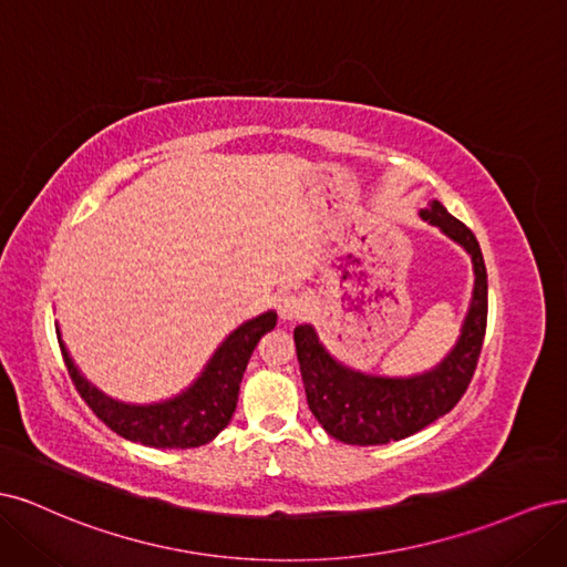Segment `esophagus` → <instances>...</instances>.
<instances>
[{
    "instance_id": "obj_1",
    "label": "esophagus",
    "mask_w": 567,
    "mask_h": 567,
    "mask_svg": "<svg viewBox=\"0 0 567 567\" xmlns=\"http://www.w3.org/2000/svg\"><path fill=\"white\" fill-rule=\"evenodd\" d=\"M277 310L284 321H293L302 317L305 302L298 293H293V290H284V293L277 298Z\"/></svg>"
}]
</instances>
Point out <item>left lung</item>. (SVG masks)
<instances>
[{
  "mask_svg": "<svg viewBox=\"0 0 567 567\" xmlns=\"http://www.w3.org/2000/svg\"><path fill=\"white\" fill-rule=\"evenodd\" d=\"M419 217L437 227L471 255L473 296L454 348L440 362L414 375H379L357 371L326 350L312 323L293 331L302 383L315 419L331 437L371 447L423 431L447 414L466 392L483 350L487 326V269L473 231L440 200L427 203Z\"/></svg>",
  "mask_w": 567,
  "mask_h": 567,
  "instance_id": "1",
  "label": "left lung"
}]
</instances>
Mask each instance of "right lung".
Returning a JSON list of instances; mask_svg holds the SVG:
<instances>
[{"mask_svg": "<svg viewBox=\"0 0 567 567\" xmlns=\"http://www.w3.org/2000/svg\"><path fill=\"white\" fill-rule=\"evenodd\" d=\"M274 326H277V312L274 310L244 321L219 342L192 385L173 394V398L151 404L115 400L90 383L68 352L59 326L56 333L68 373H71L78 392L113 433L156 450H192L208 444L229 425L248 359L260 338Z\"/></svg>", "mask_w": 567, "mask_h": 567, "instance_id": "add662e5", "label": "right lung"}]
</instances>
